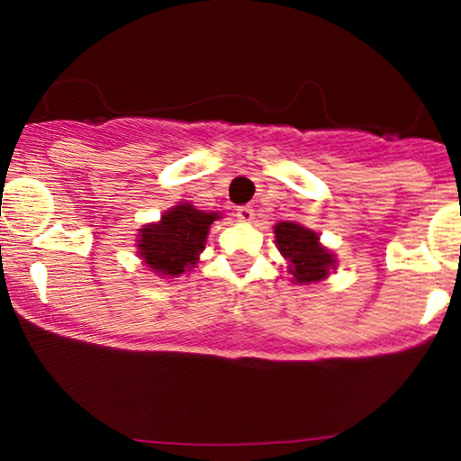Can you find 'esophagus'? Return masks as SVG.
<instances>
[{"mask_svg": "<svg viewBox=\"0 0 461 461\" xmlns=\"http://www.w3.org/2000/svg\"><path fill=\"white\" fill-rule=\"evenodd\" d=\"M238 221H242V223H251L253 219H256V214H253V208L251 205H242V208H238Z\"/></svg>", "mask_w": 461, "mask_h": 461, "instance_id": "esophagus-1", "label": "esophagus"}]
</instances>
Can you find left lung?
Here are the masks:
<instances>
[{
  "instance_id": "8db88e82",
  "label": "left lung",
  "mask_w": 461,
  "mask_h": 461,
  "mask_svg": "<svg viewBox=\"0 0 461 461\" xmlns=\"http://www.w3.org/2000/svg\"><path fill=\"white\" fill-rule=\"evenodd\" d=\"M275 245L288 264L290 282L299 285L319 284L336 271V253L321 242L319 231L297 223V221H279L273 227Z\"/></svg>"
}]
</instances>
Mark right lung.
<instances>
[{"label":"right lung","mask_w":461,"mask_h":461,"mask_svg":"<svg viewBox=\"0 0 461 461\" xmlns=\"http://www.w3.org/2000/svg\"><path fill=\"white\" fill-rule=\"evenodd\" d=\"M221 212L197 210L188 201L168 208L156 223H147L136 238V256L160 279H176L197 267L210 227Z\"/></svg>","instance_id":"1"}]
</instances>
